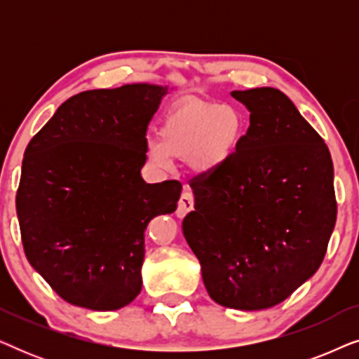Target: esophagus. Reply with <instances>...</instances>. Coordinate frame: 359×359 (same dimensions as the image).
I'll use <instances>...</instances> for the list:
<instances>
[{"label":"esophagus","instance_id":"34e87169","mask_svg":"<svg viewBox=\"0 0 359 359\" xmlns=\"http://www.w3.org/2000/svg\"><path fill=\"white\" fill-rule=\"evenodd\" d=\"M193 208H194V196L189 189H184L183 194H181L180 201H178L176 215H178V217H184V215L188 214L189 210H193Z\"/></svg>","mask_w":359,"mask_h":359}]
</instances>
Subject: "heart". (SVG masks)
Wrapping results in <instances>:
<instances>
[{
  "instance_id": "obj_1",
  "label": "heart",
  "mask_w": 359,
  "mask_h": 359,
  "mask_svg": "<svg viewBox=\"0 0 359 359\" xmlns=\"http://www.w3.org/2000/svg\"><path fill=\"white\" fill-rule=\"evenodd\" d=\"M242 129V117L233 107L186 97L166 112L160 142H150L149 155L158 165L168 163L170 156L186 158L193 170L209 173L235 154Z\"/></svg>"
}]
</instances>
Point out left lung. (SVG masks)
<instances>
[{
    "label": "left lung",
    "instance_id": "left-lung-1",
    "mask_svg": "<svg viewBox=\"0 0 359 359\" xmlns=\"http://www.w3.org/2000/svg\"><path fill=\"white\" fill-rule=\"evenodd\" d=\"M250 111L227 163L189 180L194 210L183 233L209 296L224 307L262 311L317 271L335 227L328 147L274 88L232 91Z\"/></svg>",
    "mask_w": 359,
    "mask_h": 359
}]
</instances>
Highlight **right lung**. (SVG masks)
<instances>
[{"label": "right lung", "instance_id": "right-lung-1", "mask_svg": "<svg viewBox=\"0 0 359 359\" xmlns=\"http://www.w3.org/2000/svg\"><path fill=\"white\" fill-rule=\"evenodd\" d=\"M166 88L83 91L24 151L16 210L31 266L72 306L117 311L139 296L145 229L171 214L176 180L147 184V129Z\"/></svg>", "mask_w": 359, "mask_h": 359}]
</instances>
